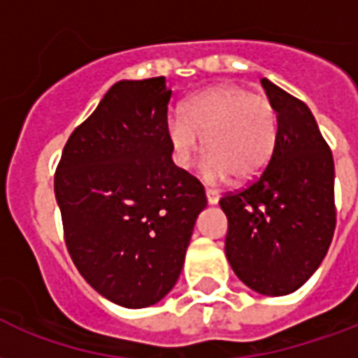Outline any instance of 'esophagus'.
Listing matches in <instances>:
<instances>
[{
    "label": "esophagus",
    "mask_w": 358,
    "mask_h": 358,
    "mask_svg": "<svg viewBox=\"0 0 358 358\" xmlns=\"http://www.w3.org/2000/svg\"><path fill=\"white\" fill-rule=\"evenodd\" d=\"M206 198H208V204H217L219 192L215 189H206Z\"/></svg>",
    "instance_id": "obj_1"
}]
</instances>
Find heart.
Here are the masks:
<instances>
[{"mask_svg": "<svg viewBox=\"0 0 358 358\" xmlns=\"http://www.w3.org/2000/svg\"><path fill=\"white\" fill-rule=\"evenodd\" d=\"M276 133V112L267 96L234 83H219L190 96L181 118L166 125L173 160L182 169L192 166L202 139L208 154L204 176L211 182L259 176L273 158Z\"/></svg>", "mask_w": 358, "mask_h": 358, "instance_id": "heart-1", "label": "heart"}]
</instances>
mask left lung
Here are the masks:
<instances>
[{"instance_id": "obj_1", "label": "left lung", "mask_w": 358, "mask_h": 358, "mask_svg": "<svg viewBox=\"0 0 358 358\" xmlns=\"http://www.w3.org/2000/svg\"><path fill=\"white\" fill-rule=\"evenodd\" d=\"M276 112V147L246 187L219 200L229 219L225 254L248 288L286 296L324 259L336 229L334 158L309 106L267 78Z\"/></svg>"}]
</instances>
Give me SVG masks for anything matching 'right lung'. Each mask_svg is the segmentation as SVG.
Instances as JSON below:
<instances>
[{"label": "right lung", "mask_w": 358, "mask_h": 358, "mask_svg": "<svg viewBox=\"0 0 358 358\" xmlns=\"http://www.w3.org/2000/svg\"><path fill=\"white\" fill-rule=\"evenodd\" d=\"M166 78L112 85L76 127L55 171L64 242L80 275L127 309L160 301L181 275L202 182L171 160Z\"/></svg>", "instance_id": "right-lung-1"}]
</instances>
